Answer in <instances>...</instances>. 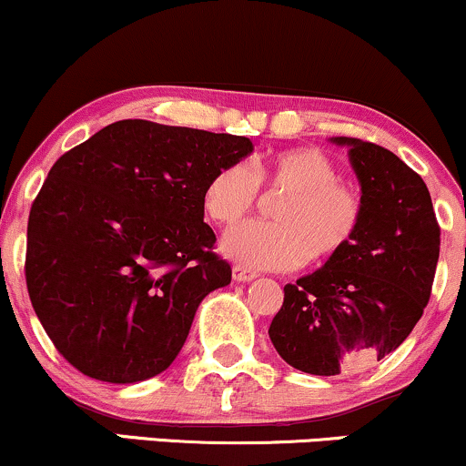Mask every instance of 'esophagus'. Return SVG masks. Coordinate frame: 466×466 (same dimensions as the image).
I'll return each mask as SVG.
<instances>
[{
	"mask_svg": "<svg viewBox=\"0 0 466 466\" xmlns=\"http://www.w3.org/2000/svg\"><path fill=\"white\" fill-rule=\"evenodd\" d=\"M232 276H234V280H237V282H251L258 274L248 269V267H243V265H234L232 267Z\"/></svg>",
	"mask_w": 466,
	"mask_h": 466,
	"instance_id": "obj_1",
	"label": "esophagus"
}]
</instances>
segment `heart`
<instances>
[{
    "label": "heart",
    "mask_w": 466,
    "mask_h": 466,
    "mask_svg": "<svg viewBox=\"0 0 466 466\" xmlns=\"http://www.w3.org/2000/svg\"><path fill=\"white\" fill-rule=\"evenodd\" d=\"M258 186L282 192L274 223H248L223 238V251L254 269H293L326 263L355 240L363 218L361 190L318 148H287L269 157L226 164L208 179L201 203L217 226H237L258 201Z\"/></svg>",
    "instance_id": "1"
}]
</instances>
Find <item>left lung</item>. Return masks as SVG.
Masks as SVG:
<instances>
[{"label":"left lung","mask_w":466,"mask_h":466,"mask_svg":"<svg viewBox=\"0 0 466 466\" xmlns=\"http://www.w3.org/2000/svg\"><path fill=\"white\" fill-rule=\"evenodd\" d=\"M330 142L349 147L360 179V232L324 267L285 287L269 326L278 355L319 377L381 361L408 339L430 302L441 254V228L420 175L379 144Z\"/></svg>","instance_id":"obj_1"}]
</instances>
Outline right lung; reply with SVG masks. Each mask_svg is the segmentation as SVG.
Wrapping results in <instances>:
<instances>
[{
    "label": "right lung",
    "mask_w": 466,
    "mask_h": 466,
    "mask_svg": "<svg viewBox=\"0 0 466 466\" xmlns=\"http://www.w3.org/2000/svg\"><path fill=\"white\" fill-rule=\"evenodd\" d=\"M249 137L120 120L56 159L32 203L25 282L56 350L136 383L179 355L203 298L232 280L201 195Z\"/></svg>",
    "instance_id": "right-lung-1"
}]
</instances>
